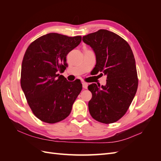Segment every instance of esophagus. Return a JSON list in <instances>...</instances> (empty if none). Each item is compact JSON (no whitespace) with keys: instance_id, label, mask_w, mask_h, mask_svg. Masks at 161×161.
Segmentation results:
<instances>
[{"instance_id":"esophagus-1","label":"esophagus","mask_w":161,"mask_h":161,"mask_svg":"<svg viewBox=\"0 0 161 161\" xmlns=\"http://www.w3.org/2000/svg\"><path fill=\"white\" fill-rule=\"evenodd\" d=\"M82 87H83L84 89H86L87 87H88V83H86V82H82Z\"/></svg>"}]
</instances>
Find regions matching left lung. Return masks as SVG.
I'll use <instances>...</instances> for the list:
<instances>
[{
  "mask_svg": "<svg viewBox=\"0 0 161 161\" xmlns=\"http://www.w3.org/2000/svg\"><path fill=\"white\" fill-rule=\"evenodd\" d=\"M82 41L95 53V72L107 75L105 86H88L92 93L90 114L101 123H114L125 114L137 91L138 79L132 50L122 37L106 30L85 36Z\"/></svg>",
  "mask_w": 161,
  "mask_h": 161,
  "instance_id": "obj_1",
  "label": "left lung"
}]
</instances>
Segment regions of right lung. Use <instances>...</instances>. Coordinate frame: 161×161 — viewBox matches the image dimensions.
Returning <instances> with one entry per match:
<instances>
[{"label": "right lung", "instance_id": "add662e5", "mask_svg": "<svg viewBox=\"0 0 161 161\" xmlns=\"http://www.w3.org/2000/svg\"><path fill=\"white\" fill-rule=\"evenodd\" d=\"M81 40L79 36L47 33L33 41L25 53L21 86L33 114L43 122L55 124L66 118L82 90L80 80L68 81L58 74L65 70L67 54Z\"/></svg>", "mask_w": 161, "mask_h": 161}]
</instances>
